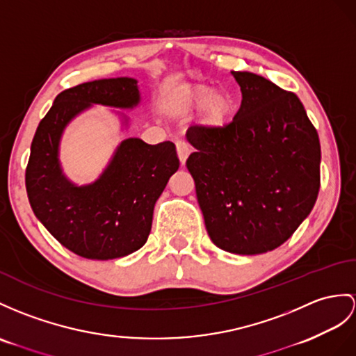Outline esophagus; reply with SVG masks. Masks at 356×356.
Listing matches in <instances>:
<instances>
[{
	"instance_id": "1",
	"label": "esophagus",
	"mask_w": 356,
	"mask_h": 356,
	"mask_svg": "<svg viewBox=\"0 0 356 356\" xmlns=\"http://www.w3.org/2000/svg\"><path fill=\"white\" fill-rule=\"evenodd\" d=\"M177 152H178V159L181 164H184L187 157L190 155V146L186 142H177Z\"/></svg>"
}]
</instances>
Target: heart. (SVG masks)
Listing matches in <instances>:
<instances>
[{"instance_id": "obj_1", "label": "heart", "mask_w": 356, "mask_h": 356, "mask_svg": "<svg viewBox=\"0 0 356 356\" xmlns=\"http://www.w3.org/2000/svg\"><path fill=\"white\" fill-rule=\"evenodd\" d=\"M177 111H188L204 107V120L208 125H223L232 110L229 95L218 92L213 95L210 86L197 84L178 93L172 102Z\"/></svg>"}]
</instances>
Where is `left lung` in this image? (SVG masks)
<instances>
[{
	"instance_id": "1",
	"label": "left lung",
	"mask_w": 356,
	"mask_h": 356,
	"mask_svg": "<svg viewBox=\"0 0 356 356\" xmlns=\"http://www.w3.org/2000/svg\"><path fill=\"white\" fill-rule=\"evenodd\" d=\"M241 104L225 125H192L195 179L213 243L238 255L287 241L313 210L320 188V142L300 99L252 72L232 71Z\"/></svg>"
}]
</instances>
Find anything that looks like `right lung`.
Returning a JSON list of instances; mask_svg holds the SVG:
<instances>
[{
	"mask_svg": "<svg viewBox=\"0 0 356 356\" xmlns=\"http://www.w3.org/2000/svg\"><path fill=\"white\" fill-rule=\"evenodd\" d=\"M138 102L133 78H104L57 95L31 142L25 187L36 218L71 252L113 259L136 252L151 232L155 201L179 168L175 145L127 138L98 181L75 187L58 164V140L69 120L92 104L131 108Z\"/></svg>",
	"mask_w": 356,
	"mask_h": 356,
	"instance_id": "right-lung-1",
	"label": "right lung"
}]
</instances>
